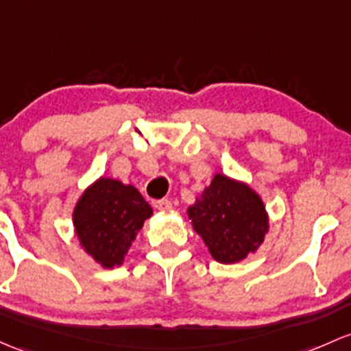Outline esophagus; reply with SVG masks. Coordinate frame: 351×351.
Returning <instances> with one entry per match:
<instances>
[{
	"label": "esophagus",
	"mask_w": 351,
	"mask_h": 351,
	"mask_svg": "<svg viewBox=\"0 0 351 351\" xmlns=\"http://www.w3.org/2000/svg\"><path fill=\"white\" fill-rule=\"evenodd\" d=\"M153 205L154 208H158L160 212H168V210H171V202L166 200V198H163V200H154Z\"/></svg>",
	"instance_id": "34e87169"
}]
</instances>
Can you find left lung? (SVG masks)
Segmentation results:
<instances>
[{
    "label": "left lung",
    "mask_w": 351,
    "mask_h": 351,
    "mask_svg": "<svg viewBox=\"0 0 351 351\" xmlns=\"http://www.w3.org/2000/svg\"><path fill=\"white\" fill-rule=\"evenodd\" d=\"M188 217L213 259L222 264L245 259L267 232V213L259 195L223 175H215L202 200L188 208Z\"/></svg>",
    "instance_id": "1"
}]
</instances>
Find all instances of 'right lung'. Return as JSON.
Returning a JSON list of instances; mask_svg holds the SVG:
<instances>
[{
    "label": "right lung",
    "mask_w": 351,
    "mask_h": 351,
    "mask_svg": "<svg viewBox=\"0 0 351 351\" xmlns=\"http://www.w3.org/2000/svg\"><path fill=\"white\" fill-rule=\"evenodd\" d=\"M151 213V206L134 186L101 178L84 191L73 210V225L84 249L110 269L123 264Z\"/></svg>",
    "instance_id": "1"
}]
</instances>
